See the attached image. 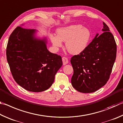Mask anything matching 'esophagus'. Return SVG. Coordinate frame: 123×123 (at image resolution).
I'll list each match as a JSON object with an SVG mask.
<instances>
[{
	"label": "esophagus",
	"mask_w": 123,
	"mask_h": 123,
	"mask_svg": "<svg viewBox=\"0 0 123 123\" xmlns=\"http://www.w3.org/2000/svg\"><path fill=\"white\" fill-rule=\"evenodd\" d=\"M62 61H63V65H65L66 64H67L68 63V59L67 58H66L65 57H63L62 58Z\"/></svg>",
	"instance_id": "esophagus-1"
}]
</instances>
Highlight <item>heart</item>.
<instances>
[{
  "label": "heart",
  "instance_id": "heart-1",
  "mask_svg": "<svg viewBox=\"0 0 123 123\" xmlns=\"http://www.w3.org/2000/svg\"><path fill=\"white\" fill-rule=\"evenodd\" d=\"M57 35L50 36L52 43L56 47L63 45L62 41L66 42V47L70 53L77 55L87 46L91 38L90 30L81 25H73L60 28L57 30Z\"/></svg>",
  "mask_w": 123,
  "mask_h": 123
}]
</instances>
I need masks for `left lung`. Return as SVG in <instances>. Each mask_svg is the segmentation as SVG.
Here are the masks:
<instances>
[{"instance_id": "left-lung-1", "label": "left lung", "mask_w": 123, "mask_h": 123, "mask_svg": "<svg viewBox=\"0 0 123 123\" xmlns=\"http://www.w3.org/2000/svg\"><path fill=\"white\" fill-rule=\"evenodd\" d=\"M102 30V34H97L84 50L70 60L74 71L72 85L80 92L91 93L99 89L106 84L112 70L117 45L104 22Z\"/></svg>"}]
</instances>
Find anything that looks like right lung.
Instances as JSON below:
<instances>
[{"label":"right lung","mask_w":123,"mask_h":123,"mask_svg":"<svg viewBox=\"0 0 123 123\" xmlns=\"http://www.w3.org/2000/svg\"><path fill=\"white\" fill-rule=\"evenodd\" d=\"M34 29L17 26L6 47V58L14 80L29 91L46 90L63 65L60 55L46 48V39L34 38Z\"/></svg>","instance_id":"add662e5"}]
</instances>
